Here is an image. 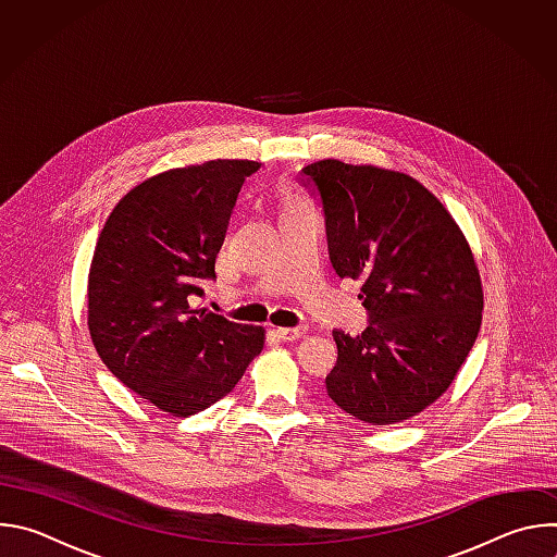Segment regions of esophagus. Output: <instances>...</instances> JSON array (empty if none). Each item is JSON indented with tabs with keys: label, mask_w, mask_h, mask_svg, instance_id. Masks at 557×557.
Masks as SVG:
<instances>
[{
	"label": "esophagus",
	"mask_w": 557,
	"mask_h": 557,
	"mask_svg": "<svg viewBox=\"0 0 557 557\" xmlns=\"http://www.w3.org/2000/svg\"><path fill=\"white\" fill-rule=\"evenodd\" d=\"M306 335V326H295V329H277L275 337L282 342H295Z\"/></svg>",
	"instance_id": "esophagus-1"
}]
</instances>
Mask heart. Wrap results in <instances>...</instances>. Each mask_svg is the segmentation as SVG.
Instances as JSON below:
<instances>
[{"label":"heart","mask_w":557,"mask_h":557,"mask_svg":"<svg viewBox=\"0 0 557 557\" xmlns=\"http://www.w3.org/2000/svg\"><path fill=\"white\" fill-rule=\"evenodd\" d=\"M299 207H304V205L297 198H293V196L284 198V207L282 209H299Z\"/></svg>","instance_id":"1"}]
</instances>
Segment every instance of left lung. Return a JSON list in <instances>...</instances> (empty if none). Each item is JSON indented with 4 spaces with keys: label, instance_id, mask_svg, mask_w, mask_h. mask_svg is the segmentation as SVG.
Instances as JSON below:
<instances>
[{
    "label": "left lung",
    "instance_id": "1",
    "mask_svg": "<svg viewBox=\"0 0 557 557\" xmlns=\"http://www.w3.org/2000/svg\"><path fill=\"white\" fill-rule=\"evenodd\" d=\"M299 183L324 211L339 277H363L368 329L333 331L331 399L370 425L406 421L449 387L483 320V288L454 218L414 178L320 161Z\"/></svg>",
    "mask_w": 557,
    "mask_h": 557
}]
</instances>
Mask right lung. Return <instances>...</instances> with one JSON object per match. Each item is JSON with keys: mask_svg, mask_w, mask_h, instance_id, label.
Here are the masks:
<instances>
[{"mask_svg": "<svg viewBox=\"0 0 557 557\" xmlns=\"http://www.w3.org/2000/svg\"><path fill=\"white\" fill-rule=\"evenodd\" d=\"M258 161L158 174L110 213L88 280V329L110 372L163 412L207 410L264 346L260 326L196 308L245 181Z\"/></svg>", "mask_w": 557, "mask_h": 557, "instance_id": "obj_1", "label": "right lung"}]
</instances>
